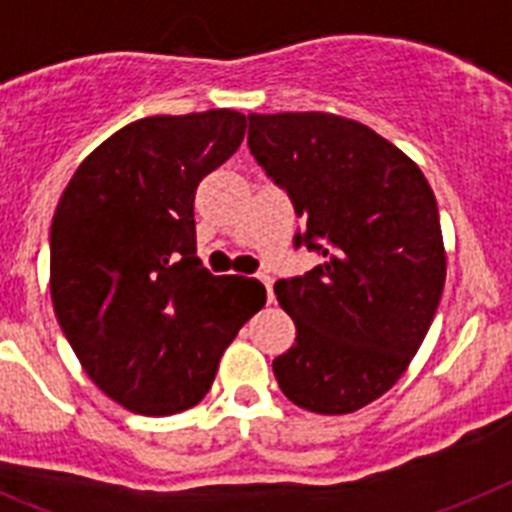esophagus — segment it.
<instances>
[{
	"label": "esophagus",
	"instance_id": "1",
	"mask_svg": "<svg viewBox=\"0 0 512 512\" xmlns=\"http://www.w3.org/2000/svg\"><path fill=\"white\" fill-rule=\"evenodd\" d=\"M259 280H261V285L266 287V301L272 303L274 301V282H272V277H269V274H261Z\"/></svg>",
	"mask_w": 512,
	"mask_h": 512
}]
</instances>
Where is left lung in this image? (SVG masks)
<instances>
[{
  "label": "left lung",
  "mask_w": 512,
  "mask_h": 512,
  "mask_svg": "<svg viewBox=\"0 0 512 512\" xmlns=\"http://www.w3.org/2000/svg\"><path fill=\"white\" fill-rule=\"evenodd\" d=\"M248 122L251 154L303 219L295 240L324 256L274 285L298 329L274 377L298 408L353 413L403 377L437 314L447 251L434 190L411 156L340 114Z\"/></svg>",
  "instance_id": "left-lung-1"
}]
</instances>
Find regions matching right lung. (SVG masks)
Listing matches in <instances>:
<instances>
[{
	"label": "right lung",
	"mask_w": 512,
	"mask_h": 512,
	"mask_svg": "<svg viewBox=\"0 0 512 512\" xmlns=\"http://www.w3.org/2000/svg\"><path fill=\"white\" fill-rule=\"evenodd\" d=\"M246 135V114L143 117L96 146L52 219L57 322L107 398L141 416L201 403L219 358L266 303L259 280L196 256L193 201Z\"/></svg>",
	"instance_id": "right-lung-1"
}]
</instances>
